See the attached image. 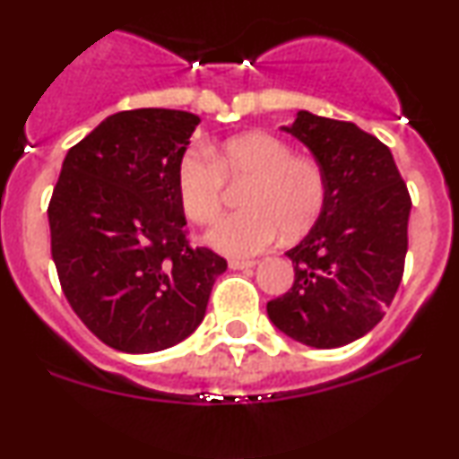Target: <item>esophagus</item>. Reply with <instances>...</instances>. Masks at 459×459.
I'll return each mask as SVG.
<instances>
[{"label":"esophagus","instance_id":"34e87169","mask_svg":"<svg viewBox=\"0 0 459 459\" xmlns=\"http://www.w3.org/2000/svg\"><path fill=\"white\" fill-rule=\"evenodd\" d=\"M229 267L235 269V272H246V269L256 267V261H239V258H233V261H229Z\"/></svg>","mask_w":459,"mask_h":459}]
</instances>
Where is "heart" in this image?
<instances>
[{"instance_id": "heart-1", "label": "heart", "mask_w": 459, "mask_h": 459, "mask_svg": "<svg viewBox=\"0 0 459 459\" xmlns=\"http://www.w3.org/2000/svg\"><path fill=\"white\" fill-rule=\"evenodd\" d=\"M226 179L247 181L241 207L209 230L207 241L229 256L261 254L278 239L301 237L316 224L327 201V177L314 158L267 132H250L222 147H190L177 162V195L192 222H215Z\"/></svg>"}]
</instances>
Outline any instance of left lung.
Listing matches in <instances>:
<instances>
[{
	"instance_id": "8db88e82",
	"label": "left lung",
	"mask_w": 459,
	"mask_h": 459,
	"mask_svg": "<svg viewBox=\"0 0 459 459\" xmlns=\"http://www.w3.org/2000/svg\"><path fill=\"white\" fill-rule=\"evenodd\" d=\"M282 130L312 152L327 177L325 209L286 256L290 290L267 303L272 323L314 349H338L372 331L404 273L411 195L377 136L299 110Z\"/></svg>"
}]
</instances>
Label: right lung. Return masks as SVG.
<instances>
[{"label":"right lung","mask_w":459,"mask_h":459,"mask_svg":"<svg viewBox=\"0 0 459 459\" xmlns=\"http://www.w3.org/2000/svg\"><path fill=\"white\" fill-rule=\"evenodd\" d=\"M196 115H110L70 149L48 203L51 254L65 299L98 340L143 355L203 323L226 261L190 246L177 162Z\"/></svg>","instance_id":"right-lung-1"}]
</instances>
